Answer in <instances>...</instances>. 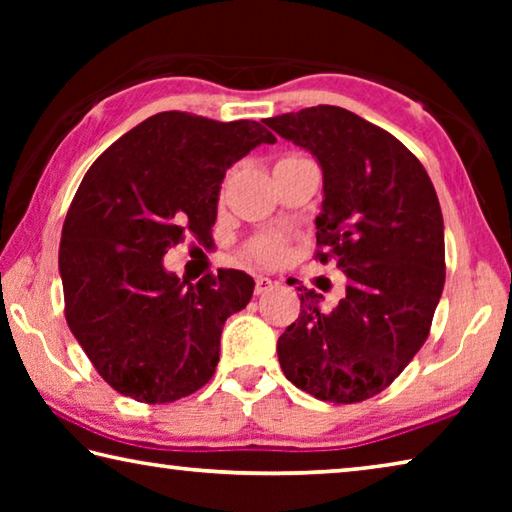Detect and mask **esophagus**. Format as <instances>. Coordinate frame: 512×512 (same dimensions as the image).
Wrapping results in <instances>:
<instances>
[{"mask_svg": "<svg viewBox=\"0 0 512 512\" xmlns=\"http://www.w3.org/2000/svg\"><path fill=\"white\" fill-rule=\"evenodd\" d=\"M273 287H275V282L271 280V277H264V275H259L257 280H255V296H262V293L271 291Z\"/></svg>", "mask_w": 512, "mask_h": 512, "instance_id": "esophagus-1", "label": "esophagus"}]
</instances>
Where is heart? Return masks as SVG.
<instances>
[{
	"label": "heart",
	"instance_id": "b5f03b06",
	"mask_svg": "<svg viewBox=\"0 0 512 512\" xmlns=\"http://www.w3.org/2000/svg\"><path fill=\"white\" fill-rule=\"evenodd\" d=\"M287 253V244H284L282 237L277 235H266L259 237L253 246H250V255H253L257 262L262 264H275Z\"/></svg>",
	"mask_w": 512,
	"mask_h": 512
}]
</instances>
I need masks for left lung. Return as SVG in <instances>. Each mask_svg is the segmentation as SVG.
I'll return each mask as SVG.
<instances>
[{
  "label": "left lung",
  "mask_w": 512,
  "mask_h": 512,
  "mask_svg": "<svg viewBox=\"0 0 512 512\" xmlns=\"http://www.w3.org/2000/svg\"><path fill=\"white\" fill-rule=\"evenodd\" d=\"M323 169L316 259L348 277L332 311L298 287L300 316L277 339L282 372L323 402L377 395L418 354L445 287V225L420 160L384 128L339 106L264 119ZM293 284V282H289Z\"/></svg>",
  "instance_id": "1"
}]
</instances>
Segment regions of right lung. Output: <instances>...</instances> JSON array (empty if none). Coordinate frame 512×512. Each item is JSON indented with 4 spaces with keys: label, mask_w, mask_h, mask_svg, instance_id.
<instances>
[{
    "label": "right lung",
    "mask_w": 512,
    "mask_h": 512,
    "mask_svg": "<svg viewBox=\"0 0 512 512\" xmlns=\"http://www.w3.org/2000/svg\"><path fill=\"white\" fill-rule=\"evenodd\" d=\"M264 142L275 135L259 121L158 112L83 176L58 250L65 318L117 393L167 404L212 379L225 320L253 298V277L228 268L192 284L162 257L185 237L210 244L225 171Z\"/></svg>",
    "instance_id": "add662e5"
}]
</instances>
